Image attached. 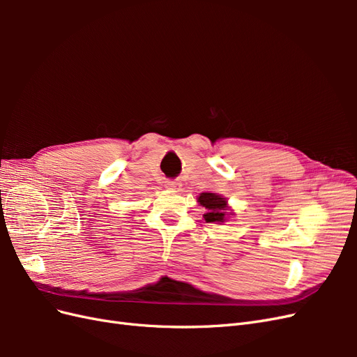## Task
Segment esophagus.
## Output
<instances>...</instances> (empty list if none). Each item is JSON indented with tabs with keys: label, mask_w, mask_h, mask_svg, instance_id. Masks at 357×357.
Instances as JSON below:
<instances>
[{
	"label": "esophagus",
	"mask_w": 357,
	"mask_h": 357,
	"mask_svg": "<svg viewBox=\"0 0 357 357\" xmlns=\"http://www.w3.org/2000/svg\"><path fill=\"white\" fill-rule=\"evenodd\" d=\"M165 186H167L168 189H176V188H178V183H177V181H167Z\"/></svg>",
	"instance_id": "34e87169"
}]
</instances>
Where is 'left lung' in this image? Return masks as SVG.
I'll return each instance as SVG.
<instances>
[{"instance_id": "1", "label": "left lung", "mask_w": 357, "mask_h": 357, "mask_svg": "<svg viewBox=\"0 0 357 357\" xmlns=\"http://www.w3.org/2000/svg\"><path fill=\"white\" fill-rule=\"evenodd\" d=\"M202 207L207 210L204 214V219L207 223H223L226 220V210H228V201L222 198L218 193L202 192L197 198Z\"/></svg>"}]
</instances>
